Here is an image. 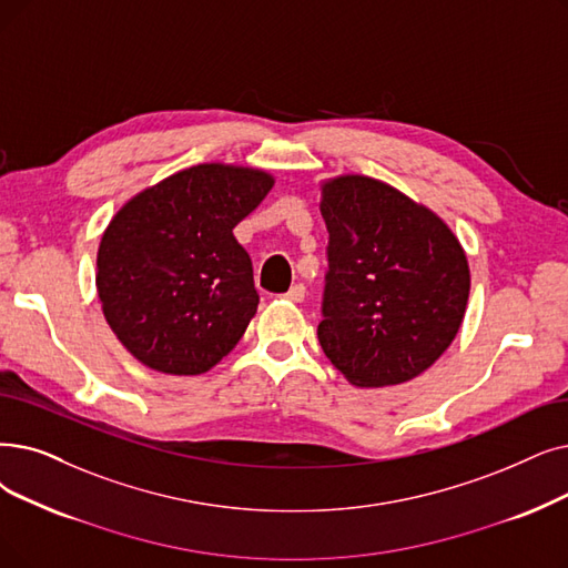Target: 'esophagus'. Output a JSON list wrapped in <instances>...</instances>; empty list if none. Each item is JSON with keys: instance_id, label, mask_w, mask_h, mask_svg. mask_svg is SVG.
I'll return each instance as SVG.
<instances>
[{"instance_id": "34e87169", "label": "esophagus", "mask_w": 568, "mask_h": 568, "mask_svg": "<svg viewBox=\"0 0 568 568\" xmlns=\"http://www.w3.org/2000/svg\"><path fill=\"white\" fill-rule=\"evenodd\" d=\"M283 297H285L287 302L302 304V302H304V297H306V287H304V285H292V287L287 290V294H283Z\"/></svg>"}]
</instances>
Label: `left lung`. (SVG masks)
I'll return each mask as SVG.
<instances>
[{
	"instance_id": "obj_1",
	"label": "left lung",
	"mask_w": 568,
	"mask_h": 568,
	"mask_svg": "<svg viewBox=\"0 0 568 568\" xmlns=\"http://www.w3.org/2000/svg\"><path fill=\"white\" fill-rule=\"evenodd\" d=\"M320 213L329 232L325 355L355 387L425 374L466 313L471 271L459 239L429 206L362 174L320 183Z\"/></svg>"
}]
</instances>
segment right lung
<instances>
[{
    "instance_id": "right-lung-1",
    "label": "right lung",
    "mask_w": 568,
    "mask_h": 568,
    "mask_svg": "<svg viewBox=\"0 0 568 568\" xmlns=\"http://www.w3.org/2000/svg\"><path fill=\"white\" fill-rule=\"evenodd\" d=\"M276 179L204 162L136 192L97 251V294L109 327L153 372L200 376L234 351L257 313L253 262L234 227Z\"/></svg>"
}]
</instances>
